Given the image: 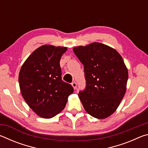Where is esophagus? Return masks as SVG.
<instances>
[{
  "mask_svg": "<svg viewBox=\"0 0 148 148\" xmlns=\"http://www.w3.org/2000/svg\"><path fill=\"white\" fill-rule=\"evenodd\" d=\"M72 86L73 87V88H74V89H76V86H77V84H76V82H72Z\"/></svg>",
  "mask_w": 148,
  "mask_h": 148,
  "instance_id": "1",
  "label": "esophagus"
}]
</instances>
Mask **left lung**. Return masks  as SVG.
I'll list each match as a JSON object with an SVG mask.
<instances>
[{
  "mask_svg": "<svg viewBox=\"0 0 148 148\" xmlns=\"http://www.w3.org/2000/svg\"><path fill=\"white\" fill-rule=\"evenodd\" d=\"M84 64L86 87L78 97L86 111L97 119L114 113L127 89L128 70L122 57L107 45L92 42L73 48Z\"/></svg>",
  "mask_w": 148,
  "mask_h": 148,
  "instance_id": "obj_1",
  "label": "left lung"
}]
</instances>
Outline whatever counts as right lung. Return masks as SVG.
<instances>
[{"label": "right lung", "mask_w": 148, "mask_h": 148, "mask_svg": "<svg viewBox=\"0 0 148 148\" xmlns=\"http://www.w3.org/2000/svg\"><path fill=\"white\" fill-rule=\"evenodd\" d=\"M66 47L43 45L35 49L21 66L20 91L28 106L38 116L53 117L63 110L74 91L61 79L60 60Z\"/></svg>", "instance_id": "1"}]
</instances>
